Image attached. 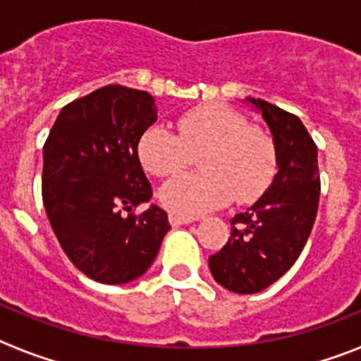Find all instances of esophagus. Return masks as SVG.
<instances>
[{"label": "esophagus", "mask_w": 361, "mask_h": 361, "mask_svg": "<svg viewBox=\"0 0 361 361\" xmlns=\"http://www.w3.org/2000/svg\"><path fill=\"white\" fill-rule=\"evenodd\" d=\"M191 222H193V219H190V216H180V215H175V213H171L170 215L171 226H184V224H191Z\"/></svg>", "instance_id": "obj_1"}]
</instances>
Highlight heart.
Listing matches in <instances>:
<instances>
[{"label":"heart","instance_id":"b5f03b06","mask_svg":"<svg viewBox=\"0 0 361 361\" xmlns=\"http://www.w3.org/2000/svg\"><path fill=\"white\" fill-rule=\"evenodd\" d=\"M199 153L200 173L170 178L159 190L168 212L197 216L222 208L235 197L253 202L275 173V146L269 135L224 104H204L177 121V135L161 124L148 126L137 141V157L155 177H168L190 164Z\"/></svg>","mask_w":361,"mask_h":361}]
</instances>
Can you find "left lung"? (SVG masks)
<instances>
[{
	"mask_svg": "<svg viewBox=\"0 0 361 361\" xmlns=\"http://www.w3.org/2000/svg\"><path fill=\"white\" fill-rule=\"evenodd\" d=\"M262 116L275 146L276 173L257 202L231 219V237L209 257L216 283L260 293L291 269L304 250L320 199L318 149L302 121L262 99L245 97Z\"/></svg>",
	"mask_w": 361,
	"mask_h": 361,
	"instance_id": "left-lung-1",
	"label": "left lung"
}]
</instances>
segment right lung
<instances>
[{
    "label": "right lung",
    "mask_w": 361,
    "mask_h": 361,
    "mask_svg": "<svg viewBox=\"0 0 361 361\" xmlns=\"http://www.w3.org/2000/svg\"><path fill=\"white\" fill-rule=\"evenodd\" d=\"M155 121L148 92L103 86L66 104L43 146L44 212L70 262L95 282L145 275L171 228L155 204L132 213L152 199L137 141Z\"/></svg>",
    "instance_id": "add662e5"
}]
</instances>
